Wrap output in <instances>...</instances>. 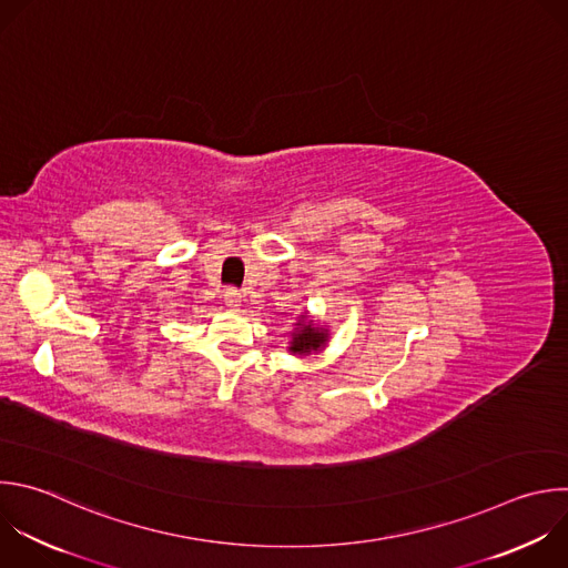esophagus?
Returning a JSON list of instances; mask_svg holds the SVG:
<instances>
[{"instance_id": "obj_1", "label": "esophagus", "mask_w": 568, "mask_h": 568, "mask_svg": "<svg viewBox=\"0 0 568 568\" xmlns=\"http://www.w3.org/2000/svg\"><path fill=\"white\" fill-rule=\"evenodd\" d=\"M225 303L230 310H241L243 307V294L239 290H227L225 292Z\"/></svg>"}]
</instances>
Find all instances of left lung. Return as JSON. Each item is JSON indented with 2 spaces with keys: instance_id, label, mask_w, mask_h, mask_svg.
Instances as JSON below:
<instances>
[{
  "instance_id": "left-lung-1",
  "label": "left lung",
  "mask_w": 568,
  "mask_h": 568,
  "mask_svg": "<svg viewBox=\"0 0 568 568\" xmlns=\"http://www.w3.org/2000/svg\"><path fill=\"white\" fill-rule=\"evenodd\" d=\"M329 343V327L321 325L305 310L292 321V332L287 341V352L294 356H310L325 349Z\"/></svg>"
}]
</instances>
